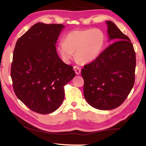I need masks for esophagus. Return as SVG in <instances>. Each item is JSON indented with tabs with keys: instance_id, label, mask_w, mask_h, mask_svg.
<instances>
[{
	"instance_id": "obj_1",
	"label": "esophagus",
	"mask_w": 146,
	"mask_h": 146,
	"mask_svg": "<svg viewBox=\"0 0 146 146\" xmlns=\"http://www.w3.org/2000/svg\"><path fill=\"white\" fill-rule=\"evenodd\" d=\"M73 69H74V71H75V73L76 74V75H79V74L80 73L81 70H80V68L78 67V66H74Z\"/></svg>"
}]
</instances>
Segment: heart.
<instances>
[{
	"mask_svg": "<svg viewBox=\"0 0 146 146\" xmlns=\"http://www.w3.org/2000/svg\"><path fill=\"white\" fill-rule=\"evenodd\" d=\"M106 35L98 28L71 31L64 36V42H59L58 51L63 60L68 62L73 56L82 64L95 60L104 48Z\"/></svg>",
	"mask_w": 146,
	"mask_h": 146,
	"instance_id": "b5f03b06",
	"label": "heart"
}]
</instances>
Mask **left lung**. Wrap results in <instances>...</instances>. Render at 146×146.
Instances as JSON below:
<instances>
[{
    "mask_svg": "<svg viewBox=\"0 0 146 146\" xmlns=\"http://www.w3.org/2000/svg\"><path fill=\"white\" fill-rule=\"evenodd\" d=\"M106 23L109 40L115 42L81 70L85 99L100 110H113L124 102L134 86L136 67L135 52L129 37L113 22Z\"/></svg>",
    "mask_w": 146,
    "mask_h": 146,
    "instance_id": "8db88e82",
    "label": "left lung"
}]
</instances>
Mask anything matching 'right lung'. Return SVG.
Returning <instances> with one entry per match:
<instances>
[{
	"mask_svg": "<svg viewBox=\"0 0 146 146\" xmlns=\"http://www.w3.org/2000/svg\"><path fill=\"white\" fill-rule=\"evenodd\" d=\"M62 24L38 23L17 41L11 64L14 92L27 107L49 114L60 107L64 86L75 77L73 67L59 57L56 44Z\"/></svg>",
	"mask_w": 146,
	"mask_h": 146,
	"instance_id": "obj_1",
	"label": "right lung"
}]
</instances>
